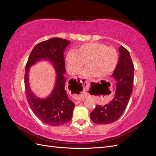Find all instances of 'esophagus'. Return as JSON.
<instances>
[{"instance_id":"obj_1","label":"esophagus","mask_w":156,"mask_h":156,"mask_svg":"<svg viewBox=\"0 0 156 156\" xmlns=\"http://www.w3.org/2000/svg\"><path fill=\"white\" fill-rule=\"evenodd\" d=\"M77 81L81 83V84L84 88H87L88 86V81H87V79L86 78H84V77L83 78H78V79H77ZM84 100V98H82L77 101H75V104H78V103L83 101Z\"/></svg>"}]
</instances>
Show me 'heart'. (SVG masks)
Returning <instances> with one entry per match:
<instances>
[{
    "label": "heart",
    "mask_w": 156,
    "mask_h": 156,
    "mask_svg": "<svg viewBox=\"0 0 156 156\" xmlns=\"http://www.w3.org/2000/svg\"><path fill=\"white\" fill-rule=\"evenodd\" d=\"M119 61L116 50L101 43H88L79 46L75 51H69L66 58L68 72L80 73L84 64L87 68L83 71L84 76L95 75L104 78L114 72Z\"/></svg>",
    "instance_id": "1"
}]
</instances>
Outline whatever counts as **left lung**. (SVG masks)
Masks as SVG:
<instances>
[{
	"mask_svg": "<svg viewBox=\"0 0 156 156\" xmlns=\"http://www.w3.org/2000/svg\"><path fill=\"white\" fill-rule=\"evenodd\" d=\"M119 52V62L112 73L116 81L115 95L110 103L97 105L90 113V119L96 124H111L119 119L126 108L133 90L134 66L130 54L122 45Z\"/></svg>",
	"mask_w": 156,
	"mask_h": 156,
	"instance_id": "left-lung-1",
	"label": "left lung"
}]
</instances>
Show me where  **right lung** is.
Returning <instances> with one entry per match:
<instances>
[{
	"mask_svg": "<svg viewBox=\"0 0 156 156\" xmlns=\"http://www.w3.org/2000/svg\"><path fill=\"white\" fill-rule=\"evenodd\" d=\"M70 42L60 37H53L37 44L29 55L25 66V87L27 100L34 115L44 123L53 126L64 125L72 118L74 103L71 101L65 89L66 79L64 52ZM41 59L49 60L57 72L55 86L50 95L45 99L39 98L31 92L28 81L30 66Z\"/></svg>",
	"mask_w": 156,
	"mask_h": 156,
	"instance_id": "1",
	"label": "right lung"
}]
</instances>
